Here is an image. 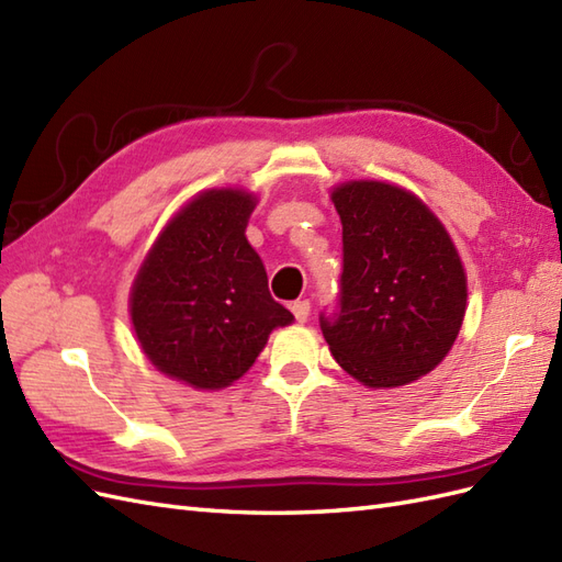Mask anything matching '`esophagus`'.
I'll return each instance as SVG.
<instances>
[{
  "label": "esophagus",
  "mask_w": 562,
  "mask_h": 562,
  "mask_svg": "<svg viewBox=\"0 0 562 562\" xmlns=\"http://www.w3.org/2000/svg\"><path fill=\"white\" fill-rule=\"evenodd\" d=\"M292 313H294V318H296L299 323H306V321H308V313H311V301H308V299L294 301V304H292Z\"/></svg>",
  "instance_id": "esophagus-1"
}]
</instances>
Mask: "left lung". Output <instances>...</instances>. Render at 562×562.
Returning a JSON list of instances; mask_svg holds the SVG:
<instances>
[{"instance_id": "left-lung-1", "label": "left lung", "mask_w": 562, "mask_h": 562, "mask_svg": "<svg viewBox=\"0 0 562 562\" xmlns=\"http://www.w3.org/2000/svg\"><path fill=\"white\" fill-rule=\"evenodd\" d=\"M341 218V280L335 313H321L335 361L366 386H401L451 351L468 280L446 227L396 184L335 187Z\"/></svg>"}]
</instances>
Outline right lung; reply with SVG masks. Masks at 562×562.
<instances>
[{"instance_id": "1", "label": "right lung", "mask_w": 562, "mask_h": 562, "mask_svg": "<svg viewBox=\"0 0 562 562\" xmlns=\"http://www.w3.org/2000/svg\"><path fill=\"white\" fill-rule=\"evenodd\" d=\"M256 196L209 190L172 218L137 272L131 315L144 356L194 390H221L247 372L268 335L294 315L268 292L247 241Z\"/></svg>"}]
</instances>
